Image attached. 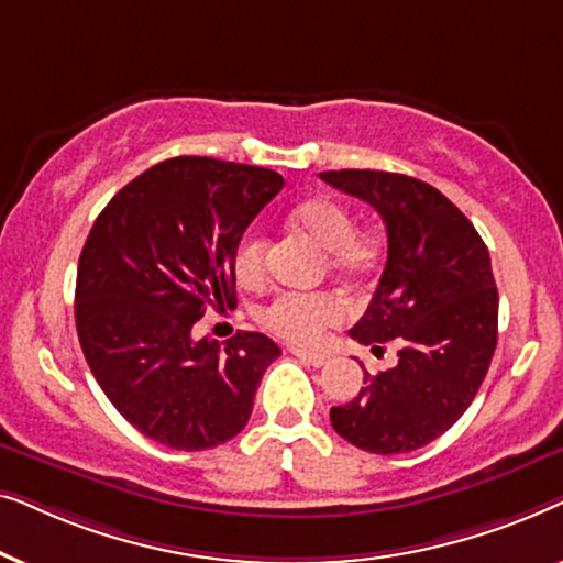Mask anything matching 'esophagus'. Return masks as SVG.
<instances>
[{
  "mask_svg": "<svg viewBox=\"0 0 563 563\" xmlns=\"http://www.w3.org/2000/svg\"><path fill=\"white\" fill-rule=\"evenodd\" d=\"M291 353H295V356H297L299 361H305V364H310V366H314V368L325 366L328 361H330V356H328L325 351H305V349H291Z\"/></svg>",
  "mask_w": 563,
  "mask_h": 563,
  "instance_id": "34e87169",
  "label": "esophagus"
}]
</instances>
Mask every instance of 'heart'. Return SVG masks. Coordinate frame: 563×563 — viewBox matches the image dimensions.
I'll use <instances>...</instances> for the list:
<instances>
[{
	"mask_svg": "<svg viewBox=\"0 0 563 563\" xmlns=\"http://www.w3.org/2000/svg\"><path fill=\"white\" fill-rule=\"evenodd\" d=\"M287 220L299 233L312 238L328 251V268L338 279L364 284L374 279L384 261V243L379 235L356 228V218L343 202L328 195H310L289 207ZM268 241L249 233L238 243L233 256L235 282L245 289H256L266 279ZM343 307L330 295H279L261 310L258 320L268 333L297 345L320 341L330 325L341 322Z\"/></svg>",
	"mask_w": 563,
	"mask_h": 563,
	"instance_id": "heart-1",
	"label": "heart"
}]
</instances>
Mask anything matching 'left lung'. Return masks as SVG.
I'll use <instances>...</instances> for the list:
<instances>
[{"mask_svg":"<svg viewBox=\"0 0 563 563\" xmlns=\"http://www.w3.org/2000/svg\"><path fill=\"white\" fill-rule=\"evenodd\" d=\"M322 181L364 199L387 225V266L353 341L397 366L333 407L335 433L368 453H407L443 435L479 391L497 345V287L484 241L449 197L405 174L343 168Z\"/></svg>","mask_w":563,"mask_h":563,"instance_id":"8db88e82","label":"left lung"}]
</instances>
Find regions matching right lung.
Masks as SVG:
<instances>
[{"label": "right lung", "mask_w": 563, "mask_h": 563, "mask_svg": "<svg viewBox=\"0 0 563 563\" xmlns=\"http://www.w3.org/2000/svg\"><path fill=\"white\" fill-rule=\"evenodd\" d=\"M282 187L268 168L179 156L135 176L95 220L76 272V333L107 399L151 441L205 451L249 422L279 345L238 333L222 349L191 328L235 305V249Z\"/></svg>", "instance_id": "1"}]
</instances>
